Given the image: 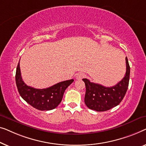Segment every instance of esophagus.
<instances>
[{
    "mask_svg": "<svg viewBox=\"0 0 146 146\" xmlns=\"http://www.w3.org/2000/svg\"><path fill=\"white\" fill-rule=\"evenodd\" d=\"M85 77V74L84 73H78L77 76H76V79L78 80H81Z\"/></svg>",
    "mask_w": 146,
    "mask_h": 146,
    "instance_id": "34e87169",
    "label": "esophagus"
}]
</instances>
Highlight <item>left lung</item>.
I'll return each instance as SVG.
<instances>
[{
    "instance_id": "left-lung-1",
    "label": "left lung",
    "mask_w": 146,
    "mask_h": 146,
    "mask_svg": "<svg viewBox=\"0 0 146 146\" xmlns=\"http://www.w3.org/2000/svg\"><path fill=\"white\" fill-rule=\"evenodd\" d=\"M126 72L124 78L111 87H104L99 84L83 79L86 87L85 103L90 109L97 112L106 111L118 105L127 91L130 79V65L126 57Z\"/></svg>"
}]
</instances>
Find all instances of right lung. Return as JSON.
<instances>
[{"mask_svg": "<svg viewBox=\"0 0 146 146\" xmlns=\"http://www.w3.org/2000/svg\"><path fill=\"white\" fill-rule=\"evenodd\" d=\"M73 81L71 79L60 82L46 89H35L28 86L22 80L20 63L16 68V83L18 93L26 102L40 110H50L56 108L61 102L65 89Z\"/></svg>", "mask_w": 146, "mask_h": 146, "instance_id": "right-lung-1", "label": "right lung"}]
</instances>
